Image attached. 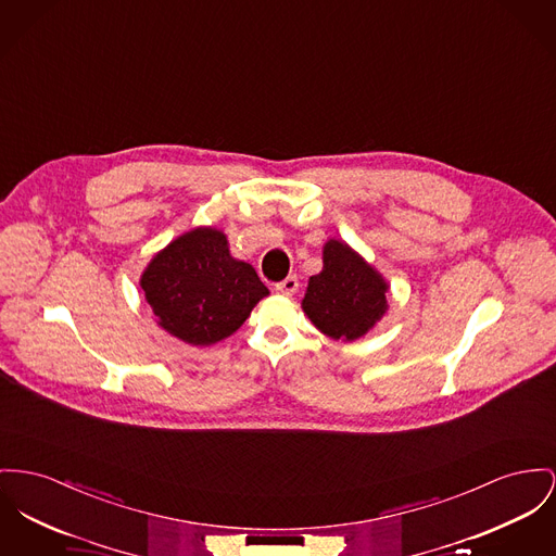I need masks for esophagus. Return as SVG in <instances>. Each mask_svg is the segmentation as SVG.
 I'll list each match as a JSON object with an SVG mask.
<instances>
[{
	"instance_id": "obj_1",
	"label": "esophagus",
	"mask_w": 556,
	"mask_h": 556,
	"mask_svg": "<svg viewBox=\"0 0 556 556\" xmlns=\"http://www.w3.org/2000/svg\"><path fill=\"white\" fill-rule=\"evenodd\" d=\"M296 289H299V280H296V276H289V278H285L282 282H278V285H276V293H280V295H295Z\"/></svg>"
}]
</instances>
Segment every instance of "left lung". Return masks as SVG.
Listing matches in <instances>:
<instances>
[{"instance_id": "1", "label": "left lung", "mask_w": 556, "mask_h": 556, "mask_svg": "<svg viewBox=\"0 0 556 556\" xmlns=\"http://www.w3.org/2000/svg\"><path fill=\"white\" fill-rule=\"evenodd\" d=\"M323 263V271L307 282L303 312L331 339L354 341L369 333L388 309V282L341 240L325 244Z\"/></svg>"}]
</instances>
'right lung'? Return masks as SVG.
<instances>
[{"mask_svg": "<svg viewBox=\"0 0 556 556\" xmlns=\"http://www.w3.org/2000/svg\"><path fill=\"white\" fill-rule=\"evenodd\" d=\"M141 289L157 325L189 345H213L236 333L269 295L253 265L229 255L227 236L195 227L149 261Z\"/></svg>", "mask_w": 556, "mask_h": 556, "instance_id": "obj_1", "label": "right lung"}]
</instances>
